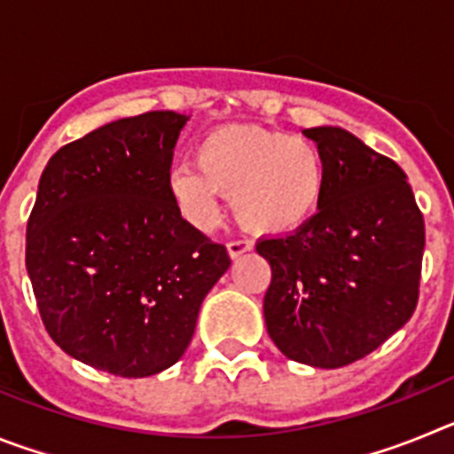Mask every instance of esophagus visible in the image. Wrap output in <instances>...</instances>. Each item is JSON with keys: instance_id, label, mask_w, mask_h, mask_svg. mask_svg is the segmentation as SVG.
<instances>
[{"instance_id": "34e87169", "label": "esophagus", "mask_w": 454, "mask_h": 454, "mask_svg": "<svg viewBox=\"0 0 454 454\" xmlns=\"http://www.w3.org/2000/svg\"><path fill=\"white\" fill-rule=\"evenodd\" d=\"M252 247H254V243H252V240H246V239L230 240V243H227V252H230L231 259H239L240 254H246V252H250Z\"/></svg>"}]
</instances>
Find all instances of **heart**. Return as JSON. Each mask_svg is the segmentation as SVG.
Wrapping results in <instances>:
<instances>
[{"mask_svg": "<svg viewBox=\"0 0 454 454\" xmlns=\"http://www.w3.org/2000/svg\"><path fill=\"white\" fill-rule=\"evenodd\" d=\"M195 165L172 168L168 191L191 223L218 218L220 195H231L239 223L256 234H288L314 218L327 191V161L314 140L256 124L208 131Z\"/></svg>", "mask_w": 454, "mask_h": 454, "instance_id": "obj_1", "label": "heart"}]
</instances>
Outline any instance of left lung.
I'll return each instance as SVG.
<instances>
[{
    "label": "left lung",
    "mask_w": 454,
    "mask_h": 454,
    "mask_svg": "<svg viewBox=\"0 0 454 454\" xmlns=\"http://www.w3.org/2000/svg\"><path fill=\"white\" fill-rule=\"evenodd\" d=\"M304 134L327 161V191L298 231L256 243L272 270L263 316L288 359L340 368L414 314L425 223L398 163L339 127Z\"/></svg>",
    "instance_id": "obj_1"
}]
</instances>
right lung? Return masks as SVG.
Wrapping results in <instances>:
<instances>
[{
  "mask_svg": "<svg viewBox=\"0 0 454 454\" xmlns=\"http://www.w3.org/2000/svg\"><path fill=\"white\" fill-rule=\"evenodd\" d=\"M175 111L108 122L56 152L27 223V270L47 334L120 377L182 359L231 259L168 191L186 124Z\"/></svg>",
  "mask_w": 454,
  "mask_h": 454,
  "instance_id": "1",
  "label": "right lung"
}]
</instances>
